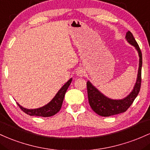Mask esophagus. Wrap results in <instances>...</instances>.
<instances>
[{"label":"esophagus","mask_w":150,"mask_h":150,"mask_svg":"<svg viewBox=\"0 0 150 150\" xmlns=\"http://www.w3.org/2000/svg\"><path fill=\"white\" fill-rule=\"evenodd\" d=\"M76 73L77 76H79L81 77V76H83L84 74H85V71H84L83 69L79 68V69H78L76 70Z\"/></svg>","instance_id":"esophagus-1"}]
</instances>
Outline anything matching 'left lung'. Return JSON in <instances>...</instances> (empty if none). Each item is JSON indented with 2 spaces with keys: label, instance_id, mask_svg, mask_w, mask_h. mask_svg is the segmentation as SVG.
I'll return each instance as SVG.
<instances>
[{
  "label": "left lung",
  "instance_id": "1",
  "mask_svg": "<svg viewBox=\"0 0 150 150\" xmlns=\"http://www.w3.org/2000/svg\"><path fill=\"white\" fill-rule=\"evenodd\" d=\"M126 40L128 42L135 47L138 52L139 57V69L137 78L136 83L134 84L133 90L125 98L121 100H113L105 96L100 93L94 86L92 85L89 81L86 83L87 92H88V98L90 106L94 112L98 115L103 117H108L110 115H117L121 112H125L129 106L132 105L135 98L138 95L141 87V71L142 65V56L139 47L134 38L133 35L130 32L128 31L126 33Z\"/></svg>",
  "mask_w": 150,
  "mask_h": 150
}]
</instances>
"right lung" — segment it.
<instances>
[{
    "label": "right lung",
    "instance_id": "obj_1",
    "mask_svg": "<svg viewBox=\"0 0 150 150\" xmlns=\"http://www.w3.org/2000/svg\"><path fill=\"white\" fill-rule=\"evenodd\" d=\"M71 81L72 79H70L62 87L61 89L57 92L56 96L53 98L52 100L42 107L36 109H27L21 106L18 103H17V104L23 112L29 115L41 116V117H50V116H52L57 113L61 109L62 103H63L65 93H66L67 90L69 86Z\"/></svg>",
    "mask_w": 150,
    "mask_h": 150
}]
</instances>
